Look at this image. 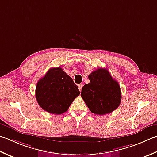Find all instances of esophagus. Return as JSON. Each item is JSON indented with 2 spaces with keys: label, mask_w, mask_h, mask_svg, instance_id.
Instances as JSON below:
<instances>
[{
  "label": "esophagus",
  "mask_w": 157,
  "mask_h": 157,
  "mask_svg": "<svg viewBox=\"0 0 157 157\" xmlns=\"http://www.w3.org/2000/svg\"><path fill=\"white\" fill-rule=\"evenodd\" d=\"M82 84H79V85H78V89H79V91H80V92L81 91V90H82Z\"/></svg>",
  "instance_id": "1"
}]
</instances>
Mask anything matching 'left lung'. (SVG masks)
<instances>
[{
    "mask_svg": "<svg viewBox=\"0 0 157 157\" xmlns=\"http://www.w3.org/2000/svg\"><path fill=\"white\" fill-rule=\"evenodd\" d=\"M90 82L82 87L81 97L92 113L109 114L121 101L120 85L105 68H98L89 75Z\"/></svg>",
    "mask_w": 157,
    "mask_h": 157,
    "instance_id": "obj_1",
    "label": "left lung"
}]
</instances>
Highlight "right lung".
Segmentation results:
<instances>
[{"instance_id": "right-lung-1", "label": "right lung", "mask_w": 157, "mask_h": 157, "mask_svg": "<svg viewBox=\"0 0 157 157\" xmlns=\"http://www.w3.org/2000/svg\"><path fill=\"white\" fill-rule=\"evenodd\" d=\"M38 105L51 114H61L68 110L80 91L72 78L62 68H53L36 84Z\"/></svg>"}]
</instances>
